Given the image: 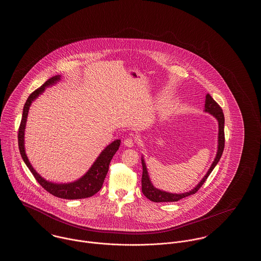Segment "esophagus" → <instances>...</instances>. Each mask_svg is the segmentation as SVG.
<instances>
[{
  "label": "esophagus",
  "mask_w": 261,
  "mask_h": 261,
  "mask_svg": "<svg viewBox=\"0 0 261 261\" xmlns=\"http://www.w3.org/2000/svg\"><path fill=\"white\" fill-rule=\"evenodd\" d=\"M125 147L127 148H132L134 146V140L132 138H126L123 142Z\"/></svg>",
  "instance_id": "esophagus-1"
}]
</instances>
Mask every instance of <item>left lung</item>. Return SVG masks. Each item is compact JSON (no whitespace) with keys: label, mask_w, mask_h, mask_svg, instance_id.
<instances>
[{"label":"left lung","mask_w":261,"mask_h":261,"mask_svg":"<svg viewBox=\"0 0 261 261\" xmlns=\"http://www.w3.org/2000/svg\"><path fill=\"white\" fill-rule=\"evenodd\" d=\"M204 112H208L213 117H215V119L218 122V146H217V152L215 155V159L213 162L211 163V167L208 169V171L203 176V178L200 180L199 184L195 187L194 189H192L191 191L186 192V193H182V194H173V193H169V192H165L160 190L158 188L152 185L150 179H149V172H148V168L146 165V162L144 160V156H142V166H143V174H142V192L143 194L146 196V198H148L149 200L153 201V202H169V201H178L179 199H184L188 196L194 195L195 193L198 192L200 187L202 186V184L205 182V180L207 179V177L210 176L211 171L214 169V167L216 166V164L220 161L221 155L223 153L224 145H225V137H224V119L223 112L222 109L219 107V105L212 99L210 94H207L205 96V103H204Z\"/></svg>","instance_id":"left-lung-1"}]
</instances>
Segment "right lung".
<instances>
[{"label":"right lung","instance_id":"right-lung-1","mask_svg":"<svg viewBox=\"0 0 261 261\" xmlns=\"http://www.w3.org/2000/svg\"><path fill=\"white\" fill-rule=\"evenodd\" d=\"M62 79V75H56L53 76L50 79H48L42 86L35 90L26 100L24 107H23V112H22V118L20 126L18 129V148L21 154V158L37 180L38 183L43 187L46 191H48L50 194L55 197L61 198V199H85L94 196L96 193H98L101 189L102 183L105 181V178L109 171V165L112 161L113 155L119 149L121 141L115 140L111 143L109 146L106 147V149L101 150L97 160L92 164V166L89 168L86 173L82 177H80L78 180L70 182V183H54L44 179L37 171L33 168L31 163L29 162L24 148V132L26 121L28 112L30 109L31 103L37 99L40 95H42L46 88L50 87L58 82H60Z\"/></svg>","mask_w":261,"mask_h":261}]
</instances>
